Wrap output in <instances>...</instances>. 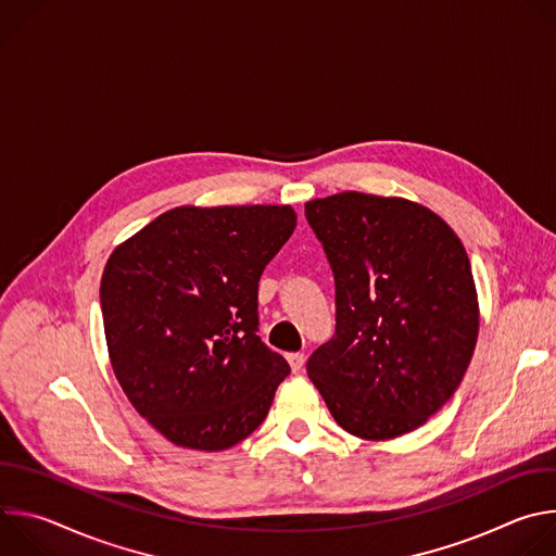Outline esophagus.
<instances>
[{"label":"esophagus","mask_w":556,"mask_h":556,"mask_svg":"<svg viewBox=\"0 0 556 556\" xmlns=\"http://www.w3.org/2000/svg\"><path fill=\"white\" fill-rule=\"evenodd\" d=\"M286 361H288L290 369L296 374V371L303 367V361H305V356H303L301 352H292V354H288V356H286Z\"/></svg>","instance_id":"obj_1"}]
</instances>
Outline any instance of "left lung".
<instances>
[{
	"label": "left lung",
	"instance_id": "obj_1",
	"mask_svg": "<svg viewBox=\"0 0 556 556\" xmlns=\"http://www.w3.org/2000/svg\"><path fill=\"white\" fill-rule=\"evenodd\" d=\"M337 283V332L305 369L363 440L422 427L459 387L480 303L459 237L431 208L343 191L305 202Z\"/></svg>",
	"mask_w": 556,
	"mask_h": 556
}]
</instances>
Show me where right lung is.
I'll list each match as a JSON object with an SVG mask.
<instances>
[{
    "instance_id": "right-lung-1",
    "label": "right lung",
    "mask_w": 556,
    "mask_h": 556,
    "mask_svg": "<svg viewBox=\"0 0 556 556\" xmlns=\"http://www.w3.org/2000/svg\"><path fill=\"white\" fill-rule=\"evenodd\" d=\"M294 226L288 204L176 206L110 255L101 309L112 369L176 446L224 451L268 416L290 367L257 337V288Z\"/></svg>"
}]
</instances>
